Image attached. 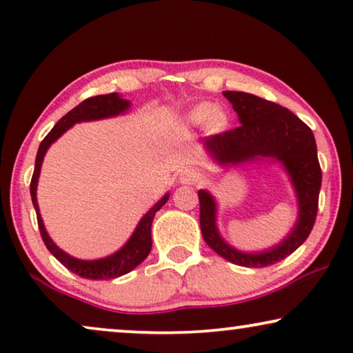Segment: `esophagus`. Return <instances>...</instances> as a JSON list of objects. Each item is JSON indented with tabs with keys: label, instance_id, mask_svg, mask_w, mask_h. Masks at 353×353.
Returning <instances> with one entry per match:
<instances>
[{
	"label": "esophagus",
	"instance_id": "esophagus-1",
	"mask_svg": "<svg viewBox=\"0 0 353 353\" xmlns=\"http://www.w3.org/2000/svg\"><path fill=\"white\" fill-rule=\"evenodd\" d=\"M201 181V172L193 170V168H185V170L181 171L179 174V182L187 183V185H193V183H198Z\"/></svg>",
	"mask_w": 353,
	"mask_h": 353
}]
</instances>
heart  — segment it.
Returning <instances> with one entry per match:
<instances>
[{
  "mask_svg": "<svg viewBox=\"0 0 353 353\" xmlns=\"http://www.w3.org/2000/svg\"><path fill=\"white\" fill-rule=\"evenodd\" d=\"M188 125H203L205 131L211 136L224 132L228 126V113L219 105L211 107L210 103H198L185 115Z\"/></svg>",
  "mask_w": 353,
  "mask_h": 353,
  "instance_id": "obj_1",
  "label": "heart"
}]
</instances>
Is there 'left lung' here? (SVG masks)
I'll return each mask as SVG.
<instances>
[{"instance_id": "left-lung-1", "label": "left lung", "mask_w": 353, "mask_h": 353, "mask_svg": "<svg viewBox=\"0 0 353 353\" xmlns=\"http://www.w3.org/2000/svg\"><path fill=\"white\" fill-rule=\"evenodd\" d=\"M236 112L240 126L203 141L206 152L221 166L272 160L285 168L297 198V221L285 240L270 250L245 252L221 236L217 203L208 190H198L201 235L212 251L232 264L267 267L276 264L299 248L310 235L319 211L321 170L312 129L288 108L254 94L222 92Z\"/></svg>"}]
</instances>
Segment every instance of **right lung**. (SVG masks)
<instances>
[{
	"label": "right lung",
	"mask_w": 353,
	"mask_h": 353,
	"mask_svg": "<svg viewBox=\"0 0 353 353\" xmlns=\"http://www.w3.org/2000/svg\"><path fill=\"white\" fill-rule=\"evenodd\" d=\"M131 107V102L123 99L120 94L112 92V94H103V96L89 97L86 101H83L79 105H77L73 110L67 113L65 117H62L57 121V125L51 129V132L43 139V142L39 143L37 160H34V171L32 177V183H30V195H32V201L37 211V219L38 227L41 232V238L44 245L49 250V252L61 262L63 267H67L68 270L73 274L79 275L81 278H89V280H112V278H118L121 275L128 274L132 269L145 261L148 252L152 250V222L155 217L157 211H160L163 205L170 200V193H166L160 201H157V205H153L150 210L147 211V214L139 221L136 230L132 232V235L129 236V240L123 245L120 250L113 254L102 257V259H94V261H83L77 259L70 254H67L65 251H62L56 243L51 240V236L48 235L46 228H44L41 214H39L38 200H37V187H38V177L41 172V165L46 155L48 148L62 136L63 132L68 131L73 125L81 121H96L103 120V118H112L117 115L125 113L128 108Z\"/></svg>",
	"instance_id": "right-lung-1"
}]
</instances>
